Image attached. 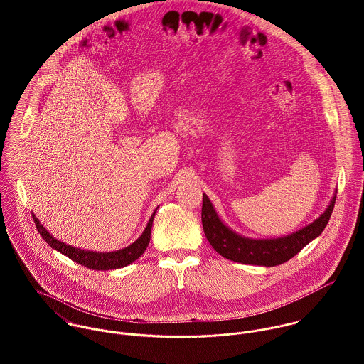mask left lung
Listing matches in <instances>:
<instances>
[{
	"label": "left lung",
	"instance_id": "8db88e82",
	"mask_svg": "<svg viewBox=\"0 0 364 364\" xmlns=\"http://www.w3.org/2000/svg\"><path fill=\"white\" fill-rule=\"evenodd\" d=\"M335 200L336 195L321 217L297 232L274 240H251L225 227L211 206L208 195L203 193L202 224L210 245L221 257L247 264L277 266L291 259L323 231L331 218Z\"/></svg>",
	"mask_w": 364,
	"mask_h": 364
}]
</instances>
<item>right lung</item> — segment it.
Masks as SVG:
<instances>
[{
    "label": "right lung",
    "mask_w": 364,
    "mask_h": 364,
    "mask_svg": "<svg viewBox=\"0 0 364 364\" xmlns=\"http://www.w3.org/2000/svg\"><path fill=\"white\" fill-rule=\"evenodd\" d=\"M156 211L153 213L151 218L147 223L146 230L143 231L141 237H139L137 241H134L132 245H129L127 248H123L120 251H113V252H92V251H84V250H78L74 248L71 245H65L61 241L53 238L52 235L46 231V228H43V225L39 223V220L32 214L36 228L39 231V234L42 235V238L52 247L54 250H57L58 252L64 254L65 257H68L70 259L88 267L92 270H110V269H119V267H124L127 264H130L132 262L139 259L143 252L146 251V248L149 247L150 242V235H151V227H153V220L156 215Z\"/></svg>",
    "instance_id": "add662e5"
}]
</instances>
